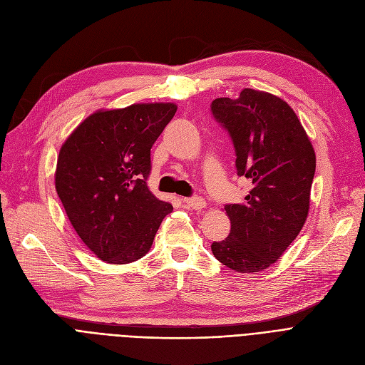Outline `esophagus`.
<instances>
[{
	"label": "esophagus",
	"mask_w": 365,
	"mask_h": 365,
	"mask_svg": "<svg viewBox=\"0 0 365 365\" xmlns=\"http://www.w3.org/2000/svg\"><path fill=\"white\" fill-rule=\"evenodd\" d=\"M183 202H185L189 208H194V210H202V208H205V205H207V202H205L201 197L183 198Z\"/></svg>",
	"instance_id": "esophagus-1"
}]
</instances>
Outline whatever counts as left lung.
I'll list each match as a JSON object with an SVG mask.
<instances>
[{
	"label": "left lung",
	"instance_id": "left-lung-1",
	"mask_svg": "<svg viewBox=\"0 0 365 365\" xmlns=\"http://www.w3.org/2000/svg\"><path fill=\"white\" fill-rule=\"evenodd\" d=\"M212 112L232 139L237 175L252 182L244 202L225 205L231 232L212 252L235 272H259L282 256L308 217L315 152L294 110L271 93L244 88L238 99H215Z\"/></svg>",
	"mask_w": 365,
	"mask_h": 365
}]
</instances>
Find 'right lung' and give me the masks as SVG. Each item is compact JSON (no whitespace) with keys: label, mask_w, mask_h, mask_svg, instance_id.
Instances as JSON below:
<instances>
[{"label":"right lung","mask_w":365,"mask_h":365,"mask_svg":"<svg viewBox=\"0 0 365 365\" xmlns=\"http://www.w3.org/2000/svg\"><path fill=\"white\" fill-rule=\"evenodd\" d=\"M175 103H134L87 117L61 148L57 195L75 232L101 260L143 257L173 205L148 185L150 148L175 117Z\"/></svg>","instance_id":"right-lung-1"}]
</instances>
